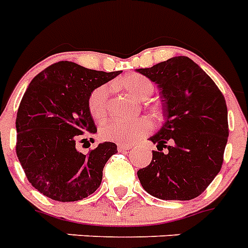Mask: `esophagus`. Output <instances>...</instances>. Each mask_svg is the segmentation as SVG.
<instances>
[{
    "label": "esophagus",
    "instance_id": "34e87169",
    "mask_svg": "<svg viewBox=\"0 0 248 248\" xmlns=\"http://www.w3.org/2000/svg\"><path fill=\"white\" fill-rule=\"evenodd\" d=\"M117 148H118V151H120V152H127V151H130V149H131L132 145H131V144L120 143L118 145H117Z\"/></svg>",
    "mask_w": 248,
    "mask_h": 248
}]
</instances>
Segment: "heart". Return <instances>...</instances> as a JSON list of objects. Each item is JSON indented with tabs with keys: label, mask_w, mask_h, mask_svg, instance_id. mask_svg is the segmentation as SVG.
<instances>
[{
	"label": "heart",
	"mask_w": 248,
	"mask_h": 248,
	"mask_svg": "<svg viewBox=\"0 0 248 248\" xmlns=\"http://www.w3.org/2000/svg\"><path fill=\"white\" fill-rule=\"evenodd\" d=\"M120 85L136 100H147L155 91V85L145 76L132 73L121 79ZM109 87L100 86L89 97V110L93 120H104L108 112ZM151 131V122L147 118L112 120L100 128V136L104 140L116 143H132Z\"/></svg>",
	"instance_id": "1"
}]
</instances>
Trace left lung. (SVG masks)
<instances>
[{
  "label": "left lung",
  "mask_w": 248,
  "mask_h": 248,
  "mask_svg": "<svg viewBox=\"0 0 248 248\" xmlns=\"http://www.w3.org/2000/svg\"><path fill=\"white\" fill-rule=\"evenodd\" d=\"M136 72L157 85L165 117L162 127L149 138L158 151L138 171L140 184L159 200H193L223 165L229 135L225 99L210 76L186 56Z\"/></svg>",
  "instance_id": "8db88e82"
}]
</instances>
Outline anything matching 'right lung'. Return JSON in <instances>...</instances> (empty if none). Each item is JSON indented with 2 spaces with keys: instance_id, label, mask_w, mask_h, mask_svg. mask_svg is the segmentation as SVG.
Listing matches in <instances>:
<instances>
[{
  "instance_id": "obj_1",
  "label": "right lung",
  "mask_w": 248,
  "mask_h": 248,
  "mask_svg": "<svg viewBox=\"0 0 248 248\" xmlns=\"http://www.w3.org/2000/svg\"><path fill=\"white\" fill-rule=\"evenodd\" d=\"M120 73L59 62L29 83L16 114V155L29 183L44 196L75 202L100 186L117 145L105 141L83 155L76 141L96 132L89 110L91 93Z\"/></svg>"
}]
</instances>
